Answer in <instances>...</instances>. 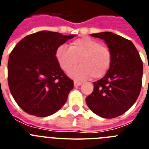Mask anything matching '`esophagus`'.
Segmentation results:
<instances>
[{"label":"esophagus","instance_id":"esophagus-1","mask_svg":"<svg viewBox=\"0 0 149 149\" xmlns=\"http://www.w3.org/2000/svg\"><path fill=\"white\" fill-rule=\"evenodd\" d=\"M81 84H82V83L79 82V81H74V86H76V87H77V86H81Z\"/></svg>","mask_w":149,"mask_h":149}]
</instances>
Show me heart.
I'll list each match as a JSON object with an SVG mask.
<instances>
[{
    "instance_id": "heart-1",
    "label": "heart",
    "mask_w": 149,
    "mask_h": 149,
    "mask_svg": "<svg viewBox=\"0 0 149 149\" xmlns=\"http://www.w3.org/2000/svg\"><path fill=\"white\" fill-rule=\"evenodd\" d=\"M55 57L61 68L68 72L78 62L81 65L72 68L69 76L76 80L104 77L110 69L112 54L107 46L98 41L83 37L72 41L70 47L60 45L55 51Z\"/></svg>"
}]
</instances>
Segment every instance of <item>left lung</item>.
I'll use <instances>...</instances> for the list:
<instances>
[{
	"label": "left lung",
	"instance_id": "left-lung-1",
	"mask_svg": "<svg viewBox=\"0 0 149 149\" xmlns=\"http://www.w3.org/2000/svg\"><path fill=\"white\" fill-rule=\"evenodd\" d=\"M104 39L112 54L107 73L94 82L86 102L96 115L113 119L125 113L135 103L142 86L143 65L132 42L111 32L91 34Z\"/></svg>",
	"mask_w": 149,
	"mask_h": 149
}]
</instances>
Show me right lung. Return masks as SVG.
<instances>
[{"mask_svg": "<svg viewBox=\"0 0 149 149\" xmlns=\"http://www.w3.org/2000/svg\"><path fill=\"white\" fill-rule=\"evenodd\" d=\"M42 30L15 46L8 61V84L21 108L38 117L51 116L66 102L74 82L56 61V48L74 37Z\"/></svg>", "mask_w": 149, "mask_h": 149, "instance_id": "right-lung-1", "label": "right lung"}]
</instances>
